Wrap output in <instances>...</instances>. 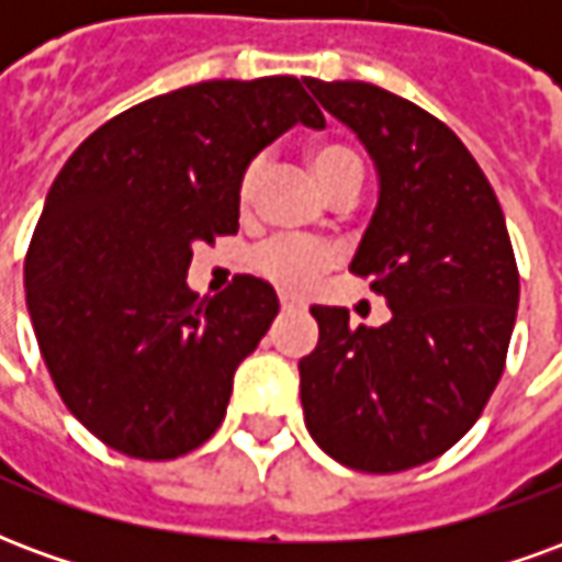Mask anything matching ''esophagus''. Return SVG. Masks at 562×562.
<instances>
[{
	"mask_svg": "<svg viewBox=\"0 0 562 562\" xmlns=\"http://www.w3.org/2000/svg\"><path fill=\"white\" fill-rule=\"evenodd\" d=\"M280 306L289 313V310H301L304 301H297V297H292V294H280Z\"/></svg>",
	"mask_w": 562,
	"mask_h": 562,
	"instance_id": "34e87169",
	"label": "esophagus"
}]
</instances>
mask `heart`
Masks as SVG:
<instances>
[{"instance_id":"1","label":"heart","mask_w":562,"mask_h":562,"mask_svg":"<svg viewBox=\"0 0 562 562\" xmlns=\"http://www.w3.org/2000/svg\"><path fill=\"white\" fill-rule=\"evenodd\" d=\"M306 165H310V173H313L318 189L334 201L346 195L355 198V192L361 189V180H364L361 156L349 144H340V140L313 144L306 149ZM261 177H265V159L246 161L244 173L237 180V207H240V213H249L256 207ZM334 265H337V252L330 246L289 240V237L268 240L252 252L256 273H261L265 280L280 285V289H289V292H304L306 285H313Z\"/></svg>"}]
</instances>
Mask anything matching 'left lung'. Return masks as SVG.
Segmentation results:
<instances>
[{"label": "left lung", "instance_id": "obj_1", "mask_svg": "<svg viewBox=\"0 0 562 562\" xmlns=\"http://www.w3.org/2000/svg\"><path fill=\"white\" fill-rule=\"evenodd\" d=\"M306 87L376 159L379 207L349 270L391 306L382 328H352L340 306L310 310L318 346L297 364L306 427L352 470H413L491 401L518 316V261L494 189L442 120L361 80Z\"/></svg>", "mask_w": 562, "mask_h": 562}]
</instances>
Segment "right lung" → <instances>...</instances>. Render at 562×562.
Masks as SVG:
<instances>
[{
    "label": "right lung",
    "mask_w": 562,
    "mask_h": 562,
    "mask_svg": "<svg viewBox=\"0 0 562 562\" xmlns=\"http://www.w3.org/2000/svg\"><path fill=\"white\" fill-rule=\"evenodd\" d=\"M294 123L325 126L297 78L201 80L108 120L56 173L26 306L59 397L104 446L173 460L216 434L280 304L249 273L198 301L186 270L192 246L237 234L246 161Z\"/></svg>",
    "instance_id": "right-lung-1"
}]
</instances>
